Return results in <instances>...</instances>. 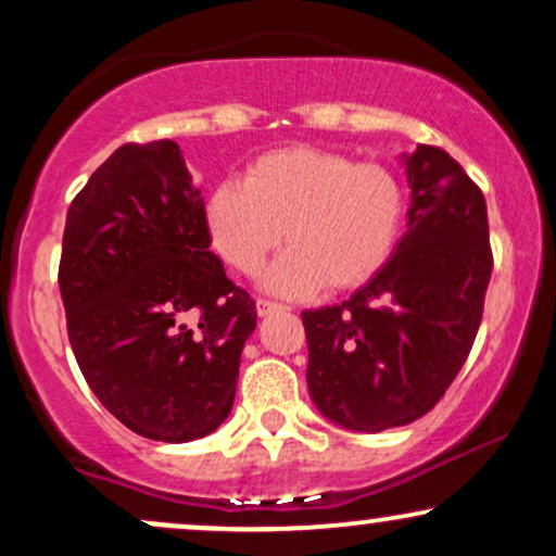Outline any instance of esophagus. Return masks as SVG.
<instances>
[{
  "label": "esophagus",
  "mask_w": 556,
  "mask_h": 556,
  "mask_svg": "<svg viewBox=\"0 0 556 556\" xmlns=\"http://www.w3.org/2000/svg\"><path fill=\"white\" fill-rule=\"evenodd\" d=\"M256 311L258 316H271V314H282V311H287V305L271 303V300H256Z\"/></svg>",
  "instance_id": "1"
}]
</instances>
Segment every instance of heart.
<instances>
[{"instance_id": "1", "label": "heart", "mask_w": 556, "mask_h": 556, "mask_svg": "<svg viewBox=\"0 0 556 556\" xmlns=\"http://www.w3.org/2000/svg\"><path fill=\"white\" fill-rule=\"evenodd\" d=\"M206 222L229 266L256 274L279 242L290 248L264 287L303 298L318 287L348 290L384 266L402 225V188L379 164H353L334 151L290 146L258 156L242 180L212 190Z\"/></svg>"}]
</instances>
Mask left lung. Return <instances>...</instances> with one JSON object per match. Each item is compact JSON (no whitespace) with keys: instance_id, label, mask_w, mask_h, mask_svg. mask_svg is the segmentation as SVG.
Masks as SVG:
<instances>
[{"instance_id":"obj_1","label":"left lung","mask_w":556,"mask_h":556,"mask_svg":"<svg viewBox=\"0 0 556 556\" xmlns=\"http://www.w3.org/2000/svg\"><path fill=\"white\" fill-rule=\"evenodd\" d=\"M410 208L392 258L342 305L305 311L308 392L348 431L426 416L473 348L491 279L486 201L446 151L402 154Z\"/></svg>"}]
</instances>
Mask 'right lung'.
<instances>
[{
	"instance_id": "1",
	"label": "right lung",
	"mask_w": 556,
	"mask_h": 556,
	"mask_svg": "<svg viewBox=\"0 0 556 556\" xmlns=\"http://www.w3.org/2000/svg\"><path fill=\"white\" fill-rule=\"evenodd\" d=\"M208 245L175 140L119 146L70 203L60 292L75 361L101 405L156 442L225 424L256 329V303Z\"/></svg>"
}]
</instances>
